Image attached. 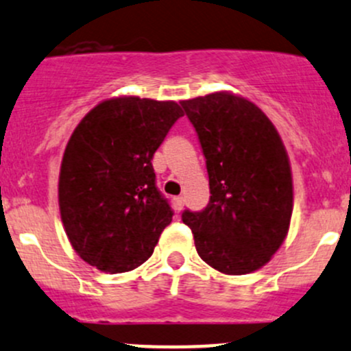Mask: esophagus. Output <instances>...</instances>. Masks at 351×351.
Here are the masks:
<instances>
[{
  "instance_id": "34e87169",
  "label": "esophagus",
  "mask_w": 351,
  "mask_h": 351,
  "mask_svg": "<svg viewBox=\"0 0 351 351\" xmlns=\"http://www.w3.org/2000/svg\"><path fill=\"white\" fill-rule=\"evenodd\" d=\"M174 206H176L177 211H180V209L184 208V197H182V196H177V197H174Z\"/></svg>"
}]
</instances>
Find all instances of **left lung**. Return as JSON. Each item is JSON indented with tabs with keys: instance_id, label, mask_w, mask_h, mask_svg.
<instances>
[{
	"instance_id": "8db88e82",
	"label": "left lung",
	"mask_w": 351,
	"mask_h": 351,
	"mask_svg": "<svg viewBox=\"0 0 351 351\" xmlns=\"http://www.w3.org/2000/svg\"><path fill=\"white\" fill-rule=\"evenodd\" d=\"M196 128L209 176V202L184 211L197 254L228 276L258 270L287 237L292 172L276 126L256 104L228 91L180 101Z\"/></svg>"
}]
</instances>
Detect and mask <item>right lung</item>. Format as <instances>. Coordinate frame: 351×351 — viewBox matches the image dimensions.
<instances>
[{
	"mask_svg": "<svg viewBox=\"0 0 351 351\" xmlns=\"http://www.w3.org/2000/svg\"><path fill=\"white\" fill-rule=\"evenodd\" d=\"M180 117L176 101L111 97L72 132L59 208L72 248L89 265L121 274L154 254L174 213L155 186L152 158Z\"/></svg>",
	"mask_w": 351,
	"mask_h": 351,
	"instance_id": "obj_1",
	"label": "right lung"
}]
</instances>
